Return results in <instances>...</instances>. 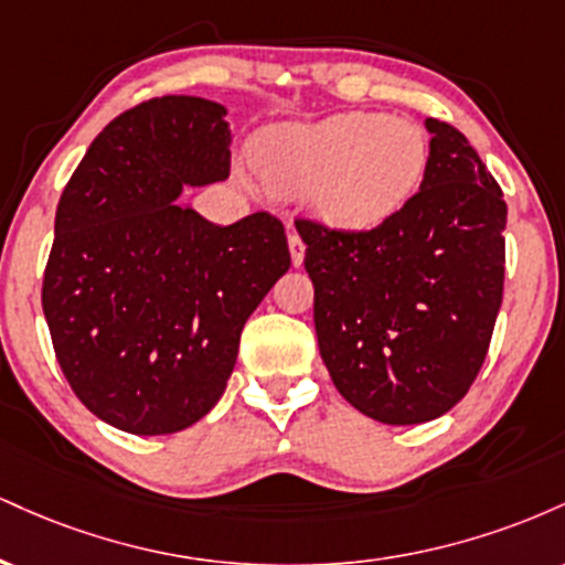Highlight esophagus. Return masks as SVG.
<instances>
[{
    "label": "esophagus",
    "mask_w": 565,
    "mask_h": 565,
    "mask_svg": "<svg viewBox=\"0 0 565 565\" xmlns=\"http://www.w3.org/2000/svg\"><path fill=\"white\" fill-rule=\"evenodd\" d=\"M289 252H291V263L302 265V260H305V242H302L300 233H297V231L289 233Z\"/></svg>",
    "instance_id": "1"
}]
</instances>
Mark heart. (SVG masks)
<instances>
[{
	"label": "heart",
	"mask_w": 565,
	"mask_h": 565,
	"mask_svg": "<svg viewBox=\"0 0 565 565\" xmlns=\"http://www.w3.org/2000/svg\"><path fill=\"white\" fill-rule=\"evenodd\" d=\"M255 164L268 188L308 193L316 215L340 228H372L404 206L427 164L425 132L380 114H340L260 135Z\"/></svg>",
	"instance_id": "b5f03b06"
}]
</instances>
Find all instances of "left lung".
Instances as JSON below:
<instances>
[{"instance_id": "left-lung-1", "label": "left lung", "mask_w": 565, "mask_h": 565, "mask_svg": "<svg viewBox=\"0 0 565 565\" xmlns=\"http://www.w3.org/2000/svg\"><path fill=\"white\" fill-rule=\"evenodd\" d=\"M425 125L423 185L398 212L369 231L295 220L323 364L350 406L385 425L430 423L465 398L502 305V188L459 129Z\"/></svg>"}]
</instances>
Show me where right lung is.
Returning <instances> with one entry per match:
<instances>
[{
	"label": "right lung",
	"instance_id": "obj_1",
	"mask_svg": "<svg viewBox=\"0 0 565 565\" xmlns=\"http://www.w3.org/2000/svg\"><path fill=\"white\" fill-rule=\"evenodd\" d=\"M220 103L164 95L108 121L55 212L42 308L71 391L135 436L199 423L223 395L252 310L289 270L268 212L212 225L183 185L231 174Z\"/></svg>",
	"mask_w": 565,
	"mask_h": 565
}]
</instances>
